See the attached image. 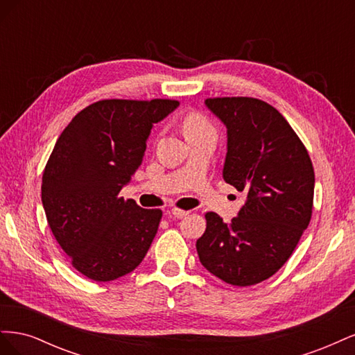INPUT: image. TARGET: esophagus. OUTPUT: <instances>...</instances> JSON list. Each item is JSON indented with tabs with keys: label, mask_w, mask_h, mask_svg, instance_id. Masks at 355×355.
Wrapping results in <instances>:
<instances>
[{
	"label": "esophagus",
	"mask_w": 355,
	"mask_h": 355,
	"mask_svg": "<svg viewBox=\"0 0 355 355\" xmlns=\"http://www.w3.org/2000/svg\"><path fill=\"white\" fill-rule=\"evenodd\" d=\"M171 214H173L175 218H185L187 214H189V210H184V209L173 207V209H171Z\"/></svg>",
	"instance_id": "obj_1"
}]
</instances>
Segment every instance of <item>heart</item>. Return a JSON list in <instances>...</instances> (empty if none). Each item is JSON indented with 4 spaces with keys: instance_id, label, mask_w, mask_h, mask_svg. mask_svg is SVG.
<instances>
[{
    "instance_id": "1",
    "label": "heart",
    "mask_w": 355,
    "mask_h": 355,
    "mask_svg": "<svg viewBox=\"0 0 355 355\" xmlns=\"http://www.w3.org/2000/svg\"><path fill=\"white\" fill-rule=\"evenodd\" d=\"M182 127H184V133L187 137L204 135V133H214V128L210 124V121L202 114H198V112L188 114L184 118Z\"/></svg>"
}]
</instances>
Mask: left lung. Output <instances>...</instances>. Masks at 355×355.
Returning <instances> with one entry per match:
<instances>
[{"mask_svg":"<svg viewBox=\"0 0 355 355\" xmlns=\"http://www.w3.org/2000/svg\"><path fill=\"white\" fill-rule=\"evenodd\" d=\"M228 132L223 179L245 204L225 223L207 211L200 262L222 282L245 287L274 275L292 256L313 214L314 167L305 145L274 106L254 98H209Z\"/></svg>","mask_w":355,"mask_h":355,"instance_id":"1","label":"left lung"}]
</instances>
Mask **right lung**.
Segmentation results:
<instances>
[{
    "label": "right lung",
    "mask_w": 355,
    "mask_h": 355,
    "mask_svg": "<svg viewBox=\"0 0 355 355\" xmlns=\"http://www.w3.org/2000/svg\"><path fill=\"white\" fill-rule=\"evenodd\" d=\"M171 99H105L72 118L42 173L50 230L72 266L93 282L116 280L144 261L163 216L120 197L141 166L155 123L178 108Z\"/></svg>",
    "instance_id": "1"
}]
</instances>
